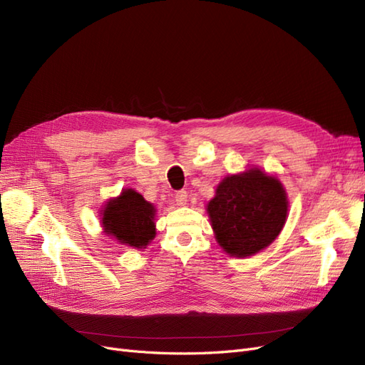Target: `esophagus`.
Segmentation results:
<instances>
[{
    "mask_svg": "<svg viewBox=\"0 0 365 365\" xmlns=\"http://www.w3.org/2000/svg\"><path fill=\"white\" fill-rule=\"evenodd\" d=\"M175 202H176V205H180V207L187 205V192H185V190L176 192V195H175Z\"/></svg>",
    "mask_w": 365,
    "mask_h": 365,
    "instance_id": "esophagus-1",
    "label": "esophagus"
}]
</instances>
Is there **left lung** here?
Returning a JSON list of instances; mask_svg holds the SVG:
<instances>
[{
	"instance_id": "obj_1",
	"label": "left lung",
	"mask_w": 365,
	"mask_h": 365,
	"mask_svg": "<svg viewBox=\"0 0 365 365\" xmlns=\"http://www.w3.org/2000/svg\"><path fill=\"white\" fill-rule=\"evenodd\" d=\"M288 193L259 168L228 175L205 205L215 239L230 257H250L279 237L288 217Z\"/></svg>"
}]
</instances>
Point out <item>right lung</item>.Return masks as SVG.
Listing matches in <instances>:
<instances>
[{"instance_id": "add662e5", "label": "right lung", "mask_w": 365, "mask_h": 365, "mask_svg": "<svg viewBox=\"0 0 365 365\" xmlns=\"http://www.w3.org/2000/svg\"><path fill=\"white\" fill-rule=\"evenodd\" d=\"M157 208L134 189H123L101 210V224L106 236L120 245L146 248L155 239Z\"/></svg>"}]
</instances>
